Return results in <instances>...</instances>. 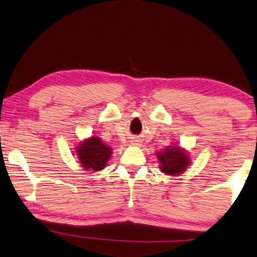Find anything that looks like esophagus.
Listing matches in <instances>:
<instances>
[{
	"instance_id": "esophagus-1",
	"label": "esophagus",
	"mask_w": 257,
	"mask_h": 257,
	"mask_svg": "<svg viewBox=\"0 0 257 257\" xmlns=\"http://www.w3.org/2000/svg\"><path fill=\"white\" fill-rule=\"evenodd\" d=\"M132 144H133V145H135V146H140V145H141V144H140V142H138V141H134Z\"/></svg>"
}]
</instances>
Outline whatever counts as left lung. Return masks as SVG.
<instances>
[{"instance_id": "obj_1", "label": "left lung", "mask_w": 257, "mask_h": 257, "mask_svg": "<svg viewBox=\"0 0 257 257\" xmlns=\"http://www.w3.org/2000/svg\"><path fill=\"white\" fill-rule=\"evenodd\" d=\"M160 172L167 176H180L191 166V157L182 146L173 144L157 153Z\"/></svg>"}]
</instances>
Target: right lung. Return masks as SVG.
Here are the masks:
<instances>
[{
	"label": "right lung",
	"instance_id": "1",
	"mask_svg": "<svg viewBox=\"0 0 257 257\" xmlns=\"http://www.w3.org/2000/svg\"><path fill=\"white\" fill-rule=\"evenodd\" d=\"M77 162L83 170L97 173L105 169L112 157L113 149L97 136H90L82 140L75 146Z\"/></svg>",
	"mask_w": 257,
	"mask_h": 257
}]
</instances>
